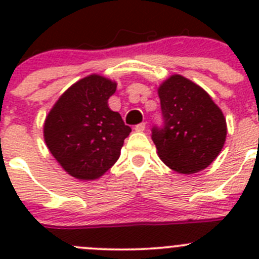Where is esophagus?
Wrapping results in <instances>:
<instances>
[{
  "mask_svg": "<svg viewBox=\"0 0 259 259\" xmlns=\"http://www.w3.org/2000/svg\"><path fill=\"white\" fill-rule=\"evenodd\" d=\"M145 127H146L145 123H140V124L135 125V131H136V132H143V131H145Z\"/></svg>",
  "mask_w": 259,
  "mask_h": 259,
  "instance_id": "esophagus-1",
  "label": "esophagus"
}]
</instances>
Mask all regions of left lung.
Wrapping results in <instances>:
<instances>
[{"mask_svg": "<svg viewBox=\"0 0 259 259\" xmlns=\"http://www.w3.org/2000/svg\"><path fill=\"white\" fill-rule=\"evenodd\" d=\"M164 125L152 130L159 158L171 170L191 174L206 168L222 152L227 123L206 91L182 75L158 88Z\"/></svg>", "mask_w": 259, "mask_h": 259, "instance_id": "left-lung-1", "label": "left lung"}]
</instances>
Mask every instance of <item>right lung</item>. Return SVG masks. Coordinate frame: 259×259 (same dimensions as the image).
I'll return each mask as SVG.
<instances>
[{
  "label": "right lung",
  "instance_id": "add662e5",
  "mask_svg": "<svg viewBox=\"0 0 259 259\" xmlns=\"http://www.w3.org/2000/svg\"><path fill=\"white\" fill-rule=\"evenodd\" d=\"M116 83L92 74L70 87L44 123L48 149L68 175L79 180L101 178L120 155L131 128L109 107Z\"/></svg>",
  "mask_w": 259,
  "mask_h": 259
}]
</instances>
